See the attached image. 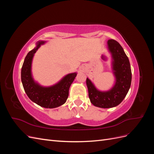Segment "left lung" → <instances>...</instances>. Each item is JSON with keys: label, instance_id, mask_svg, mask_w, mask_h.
I'll list each match as a JSON object with an SVG mask.
<instances>
[{"label": "left lung", "instance_id": "8db88e82", "mask_svg": "<svg viewBox=\"0 0 154 154\" xmlns=\"http://www.w3.org/2000/svg\"><path fill=\"white\" fill-rule=\"evenodd\" d=\"M112 57V70L116 78L113 87L108 91H100L87 78L88 97L92 105L100 108L114 107L122 103L129 91L132 82V72L129 60L121 45L113 39L107 42Z\"/></svg>", "mask_w": 154, "mask_h": 154}]
</instances>
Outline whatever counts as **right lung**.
Returning <instances> with one entry per match:
<instances>
[{
    "instance_id": "1",
    "label": "right lung",
    "mask_w": 154,
    "mask_h": 154,
    "mask_svg": "<svg viewBox=\"0 0 154 154\" xmlns=\"http://www.w3.org/2000/svg\"><path fill=\"white\" fill-rule=\"evenodd\" d=\"M45 42V41H38L36 48L27 53L21 70V80L26 94L32 101L44 108L53 109L66 103L70 86L77 73L68 74L57 84L51 87H42L36 82L31 74L32 60L36 51Z\"/></svg>"
}]
</instances>
